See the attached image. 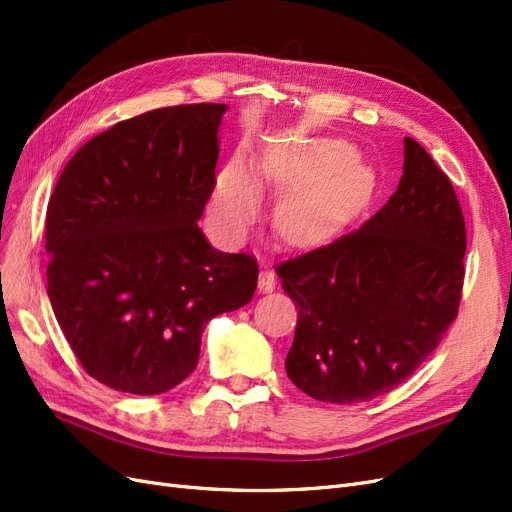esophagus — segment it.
<instances>
[{"label":"esophagus","instance_id":"esophagus-1","mask_svg":"<svg viewBox=\"0 0 512 512\" xmlns=\"http://www.w3.org/2000/svg\"><path fill=\"white\" fill-rule=\"evenodd\" d=\"M275 286H277L275 273L265 267V269L260 271V275H258V290H260V292H273Z\"/></svg>","mask_w":512,"mask_h":512}]
</instances>
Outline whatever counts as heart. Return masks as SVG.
Returning a JSON list of instances; mask_svg holds the SVG:
<instances>
[{"label":"heart","mask_w":512,"mask_h":512,"mask_svg":"<svg viewBox=\"0 0 512 512\" xmlns=\"http://www.w3.org/2000/svg\"><path fill=\"white\" fill-rule=\"evenodd\" d=\"M258 188L280 192L275 205L277 232L292 243H312L342 228L365 205L374 179L356 164L318 170L312 164L262 158L245 170L232 162L215 181L209 205L211 222L224 239H239L250 226Z\"/></svg>","instance_id":"1"}]
</instances>
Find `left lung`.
Masks as SVG:
<instances>
[{
	"mask_svg": "<svg viewBox=\"0 0 512 512\" xmlns=\"http://www.w3.org/2000/svg\"><path fill=\"white\" fill-rule=\"evenodd\" d=\"M395 194L356 230L277 262L299 309L286 374L303 393L356 404L391 393L459 312L466 222L455 188L414 138Z\"/></svg>",
	"mask_w": 512,
	"mask_h": 512,
	"instance_id": "8db88e82",
	"label": "left lung"
}]
</instances>
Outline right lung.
<instances>
[{"label":"right lung","instance_id":"right-lung-1","mask_svg":"<svg viewBox=\"0 0 512 512\" xmlns=\"http://www.w3.org/2000/svg\"><path fill=\"white\" fill-rule=\"evenodd\" d=\"M224 104H179L87 141L46 209L49 299L91 378L160 395L198 365L205 324L250 303L258 265L198 228L215 188Z\"/></svg>","mask_w":512,"mask_h":512}]
</instances>
